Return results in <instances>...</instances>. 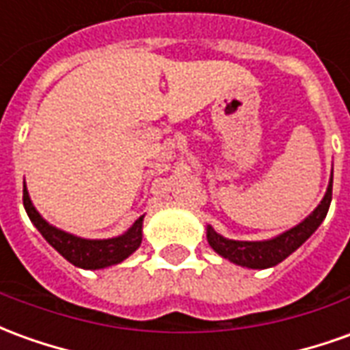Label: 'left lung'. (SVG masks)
Returning <instances> with one entry per match:
<instances>
[{
  "label": "left lung",
  "instance_id": "left-lung-1",
  "mask_svg": "<svg viewBox=\"0 0 350 350\" xmlns=\"http://www.w3.org/2000/svg\"><path fill=\"white\" fill-rule=\"evenodd\" d=\"M332 183H334V174L329 178L326 195L320 200L319 206L312 210L301 224H297L275 239H269V241H231V239L217 234L212 227H208L206 229L208 244L221 258L233 261L237 265L250 269L273 267V265L286 260L292 252L297 250L324 221V217L328 214L329 202H332Z\"/></svg>",
  "mask_w": 350,
  "mask_h": 350
}]
</instances>
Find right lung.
<instances>
[{
    "instance_id": "right-lung-1",
    "label": "right lung",
    "mask_w": 350,
    "mask_h": 350,
    "mask_svg": "<svg viewBox=\"0 0 350 350\" xmlns=\"http://www.w3.org/2000/svg\"><path fill=\"white\" fill-rule=\"evenodd\" d=\"M22 200H24V208L28 212L31 224L38 227V231L43 234V239L75 267L104 269L109 267V265H117V263L126 260L133 252L138 250L142 243L144 216L138 217L126 233L113 237V239L90 241V239H81V237H75L72 233H66L62 229H56L51 224H47L36 210V206L31 204L26 183H24Z\"/></svg>"
}]
</instances>
